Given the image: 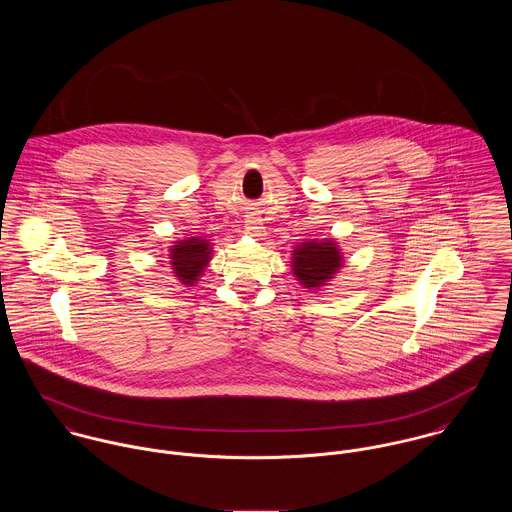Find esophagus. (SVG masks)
<instances>
[{
    "label": "esophagus",
    "instance_id": "1",
    "mask_svg": "<svg viewBox=\"0 0 512 512\" xmlns=\"http://www.w3.org/2000/svg\"><path fill=\"white\" fill-rule=\"evenodd\" d=\"M246 232L252 236H262L264 234V222L260 219H250L246 222Z\"/></svg>",
    "mask_w": 512,
    "mask_h": 512
}]
</instances>
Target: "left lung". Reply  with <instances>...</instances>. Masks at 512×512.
<instances>
[{"instance_id": "8db88e82", "label": "left lung", "mask_w": 512, "mask_h": 512, "mask_svg": "<svg viewBox=\"0 0 512 512\" xmlns=\"http://www.w3.org/2000/svg\"><path fill=\"white\" fill-rule=\"evenodd\" d=\"M293 276L307 290H319L341 270L343 256L333 240H307L295 246Z\"/></svg>"}]
</instances>
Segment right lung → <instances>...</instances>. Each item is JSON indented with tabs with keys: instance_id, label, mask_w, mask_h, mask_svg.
<instances>
[{
	"instance_id": "add662e5",
	"label": "right lung",
	"mask_w": 512,
	"mask_h": 512,
	"mask_svg": "<svg viewBox=\"0 0 512 512\" xmlns=\"http://www.w3.org/2000/svg\"><path fill=\"white\" fill-rule=\"evenodd\" d=\"M211 252V242L201 236L175 242L169 248V258L177 280L183 286H195L211 260Z\"/></svg>"
}]
</instances>
